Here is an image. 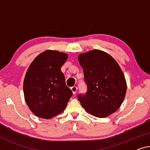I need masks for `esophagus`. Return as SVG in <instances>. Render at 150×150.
I'll return each mask as SVG.
<instances>
[{"label": "esophagus", "instance_id": "34e87169", "mask_svg": "<svg viewBox=\"0 0 150 150\" xmlns=\"http://www.w3.org/2000/svg\"><path fill=\"white\" fill-rule=\"evenodd\" d=\"M71 91H72L73 93L75 95L76 93V92H77V87L76 86H73L71 88Z\"/></svg>", "mask_w": 150, "mask_h": 150}]
</instances>
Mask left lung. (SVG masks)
Listing matches in <instances>:
<instances>
[{"instance_id": "left-lung-1", "label": "left lung", "mask_w": 150, "mask_h": 150, "mask_svg": "<svg viewBox=\"0 0 150 150\" xmlns=\"http://www.w3.org/2000/svg\"><path fill=\"white\" fill-rule=\"evenodd\" d=\"M78 61L87 85V93L78 96L83 108L97 117H106L115 112L127 91L125 76L117 61L98 49L79 54Z\"/></svg>"}]
</instances>
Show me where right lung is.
<instances>
[{"mask_svg":"<svg viewBox=\"0 0 150 150\" xmlns=\"http://www.w3.org/2000/svg\"><path fill=\"white\" fill-rule=\"evenodd\" d=\"M67 58V53L47 50L28 67L23 82L24 96L28 108L37 117L51 119L62 113L72 96L61 71Z\"/></svg>","mask_w":150,"mask_h":150,"instance_id":"right-lung-1","label":"right lung"}]
</instances>
